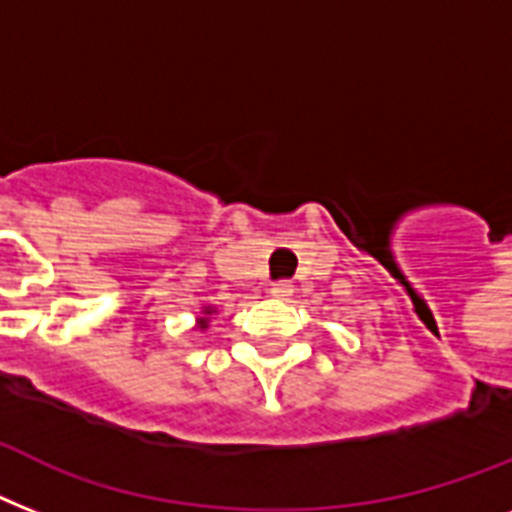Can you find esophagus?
<instances>
[{"instance_id": "esophagus-1", "label": "esophagus", "mask_w": 512, "mask_h": 512, "mask_svg": "<svg viewBox=\"0 0 512 512\" xmlns=\"http://www.w3.org/2000/svg\"><path fill=\"white\" fill-rule=\"evenodd\" d=\"M271 297H276V300H289L292 297V284L289 281H276L271 287Z\"/></svg>"}]
</instances>
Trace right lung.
I'll list each match as a JSON object with an SVG mask.
<instances>
[{
  "instance_id": "right-lung-1",
  "label": "right lung",
  "mask_w": 512,
  "mask_h": 512,
  "mask_svg": "<svg viewBox=\"0 0 512 512\" xmlns=\"http://www.w3.org/2000/svg\"><path fill=\"white\" fill-rule=\"evenodd\" d=\"M209 313H215V311H212V308H204V316H201V319H199V327L201 329L207 327V316H209Z\"/></svg>"
}]
</instances>
